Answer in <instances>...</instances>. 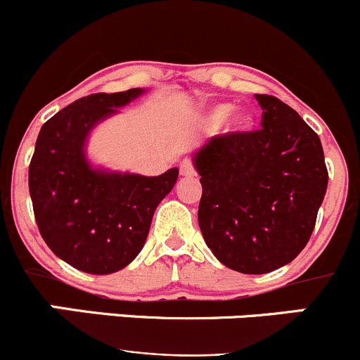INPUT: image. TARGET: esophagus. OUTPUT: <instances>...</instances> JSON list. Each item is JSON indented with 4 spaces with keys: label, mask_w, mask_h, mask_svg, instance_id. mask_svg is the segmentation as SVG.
Here are the masks:
<instances>
[{
    "label": "esophagus",
    "mask_w": 360,
    "mask_h": 360,
    "mask_svg": "<svg viewBox=\"0 0 360 360\" xmlns=\"http://www.w3.org/2000/svg\"><path fill=\"white\" fill-rule=\"evenodd\" d=\"M180 175L181 176H194L195 175L194 165H192L191 159H184V161L180 162Z\"/></svg>",
    "instance_id": "obj_1"
}]
</instances>
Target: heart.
Segmentation results:
<instances>
[{
  "label": "heart",
  "instance_id": "obj_1",
  "mask_svg": "<svg viewBox=\"0 0 360 360\" xmlns=\"http://www.w3.org/2000/svg\"><path fill=\"white\" fill-rule=\"evenodd\" d=\"M232 105L231 103H218V105L211 107L210 110L206 112L205 120L210 126H218L220 123H224L225 117L231 114ZM251 124V120L246 116V114H234L229 120V128L234 129V131H243V129H248Z\"/></svg>",
  "mask_w": 360,
  "mask_h": 360
}]
</instances>
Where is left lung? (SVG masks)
<instances>
[{
    "label": "left lung",
    "mask_w": 360,
    "mask_h": 360,
    "mask_svg": "<svg viewBox=\"0 0 360 360\" xmlns=\"http://www.w3.org/2000/svg\"><path fill=\"white\" fill-rule=\"evenodd\" d=\"M255 97L260 129L218 135L194 155L202 237L218 260L243 274L272 272L295 260L328 188L317 133L279 98Z\"/></svg>",
    "instance_id": "left-lung-1"
}]
</instances>
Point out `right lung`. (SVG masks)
I'll return each instance as SVG.
<instances>
[{
	"mask_svg": "<svg viewBox=\"0 0 360 360\" xmlns=\"http://www.w3.org/2000/svg\"><path fill=\"white\" fill-rule=\"evenodd\" d=\"M143 90L94 94L41 126L29 165V194L39 234L51 251L86 274L117 272L135 260L159 202L179 179L112 173L86 161L84 142L95 124Z\"/></svg>",
	"mask_w": 360,
	"mask_h": 360,
	"instance_id": "1",
	"label": "right lung"
}]
</instances>
